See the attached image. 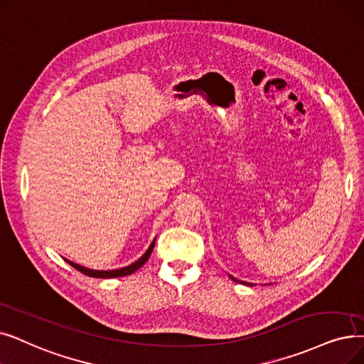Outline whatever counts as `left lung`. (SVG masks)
I'll list each match as a JSON object with an SVG mask.
<instances>
[{"label": "left lung", "instance_id": "8db88e82", "mask_svg": "<svg viewBox=\"0 0 364 364\" xmlns=\"http://www.w3.org/2000/svg\"><path fill=\"white\" fill-rule=\"evenodd\" d=\"M235 282H241V284H247V286H252V284H250V282H244V281H240V279H236V278H233L232 275H229Z\"/></svg>", "mask_w": 364, "mask_h": 364}]
</instances>
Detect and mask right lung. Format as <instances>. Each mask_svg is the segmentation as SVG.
Here are the masks:
<instances>
[{"mask_svg":"<svg viewBox=\"0 0 364 364\" xmlns=\"http://www.w3.org/2000/svg\"><path fill=\"white\" fill-rule=\"evenodd\" d=\"M154 242H156V240H153V242L150 244L149 250H147V251L144 252V255L141 256L136 262H134V263L129 264V266L120 267V269H113V271H93V269H87V267H85V266L73 263V262H70V260H67V262H68L73 267H75L77 271H80L82 274H85V275H87V277H93V278H119V277H126V275H131V274H134L135 271H138L139 267L143 266V264L149 260V257H150V255H151V251H153V248H154Z\"/></svg>","mask_w":364,"mask_h":364,"instance_id":"1","label":"right lung"}]
</instances>
